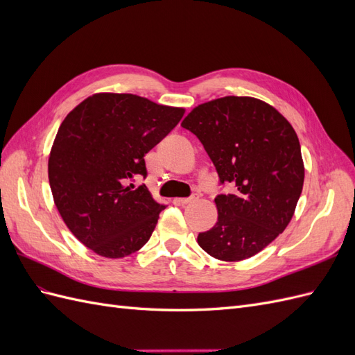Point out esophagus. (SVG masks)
I'll list each match as a JSON object with an SVG mask.
<instances>
[{
    "label": "esophagus",
    "instance_id": "34e87169",
    "mask_svg": "<svg viewBox=\"0 0 355 355\" xmlns=\"http://www.w3.org/2000/svg\"><path fill=\"white\" fill-rule=\"evenodd\" d=\"M197 200H198V196H192V197H187V198H175V202L176 204H182V206H185V204L194 202Z\"/></svg>",
    "mask_w": 355,
    "mask_h": 355
}]
</instances>
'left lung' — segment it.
Masks as SVG:
<instances>
[{
    "label": "left lung",
    "mask_w": 355,
    "mask_h": 355,
    "mask_svg": "<svg viewBox=\"0 0 355 355\" xmlns=\"http://www.w3.org/2000/svg\"><path fill=\"white\" fill-rule=\"evenodd\" d=\"M202 144L234 194L214 198L218 222L198 234L204 252L237 262L263 250L292 219L305 168L296 132L271 105L227 96L198 105L180 124Z\"/></svg>",
    "instance_id": "8db88e82"
}]
</instances>
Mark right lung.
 Listing matches in <instances>:
<instances>
[{"label": "right lung", "mask_w": 355, "mask_h": 355, "mask_svg": "<svg viewBox=\"0 0 355 355\" xmlns=\"http://www.w3.org/2000/svg\"><path fill=\"white\" fill-rule=\"evenodd\" d=\"M184 108L136 94L98 93L60 124L49 157L53 200L69 231L99 256L137 252L155 230L158 204L145 185V154L173 130Z\"/></svg>", "instance_id": "1"}]
</instances>
